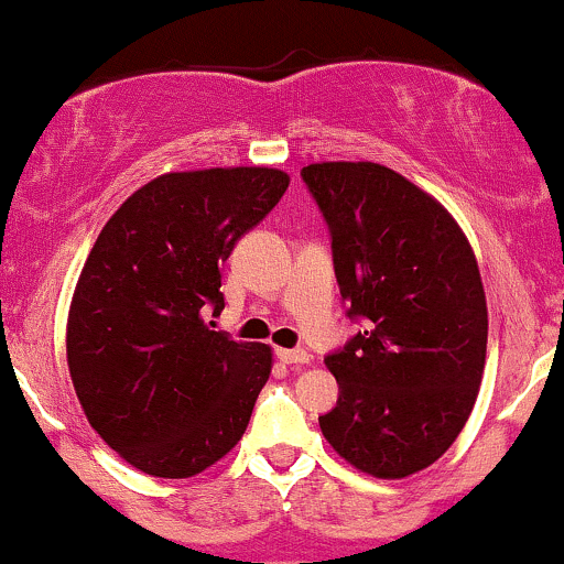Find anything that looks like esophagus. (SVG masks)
<instances>
[{
  "mask_svg": "<svg viewBox=\"0 0 564 564\" xmlns=\"http://www.w3.org/2000/svg\"><path fill=\"white\" fill-rule=\"evenodd\" d=\"M276 359L284 365H306L312 359V354L303 349H276Z\"/></svg>",
  "mask_w": 564,
  "mask_h": 564,
  "instance_id": "1",
  "label": "esophagus"
}]
</instances>
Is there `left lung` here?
<instances>
[{"mask_svg": "<svg viewBox=\"0 0 564 564\" xmlns=\"http://www.w3.org/2000/svg\"><path fill=\"white\" fill-rule=\"evenodd\" d=\"M301 178L330 229L346 314L365 322L325 357L338 402L319 429L359 471L410 477L453 445L477 402L487 351L477 258L453 215L383 164L316 162Z\"/></svg>", "mask_w": 564, "mask_h": 564, "instance_id": "1", "label": "left lung"}]
</instances>
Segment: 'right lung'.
<instances>
[{
    "label": "right lung",
    "instance_id": "add662e5",
    "mask_svg": "<svg viewBox=\"0 0 564 564\" xmlns=\"http://www.w3.org/2000/svg\"><path fill=\"white\" fill-rule=\"evenodd\" d=\"M274 167L167 173L122 202L95 239L66 327L82 410L138 471L186 479L242 440L269 381L271 349L210 330L218 265L274 210Z\"/></svg>",
    "mask_w": 564,
    "mask_h": 564
}]
</instances>
